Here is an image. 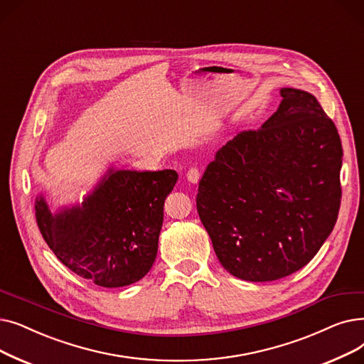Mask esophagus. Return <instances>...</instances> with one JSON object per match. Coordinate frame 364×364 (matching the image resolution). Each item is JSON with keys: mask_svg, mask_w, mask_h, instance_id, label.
Instances as JSON below:
<instances>
[{"mask_svg": "<svg viewBox=\"0 0 364 364\" xmlns=\"http://www.w3.org/2000/svg\"><path fill=\"white\" fill-rule=\"evenodd\" d=\"M200 176H201V173H200V170L197 167H191V168L188 170V173H186V179L189 182H193V183H197L200 181Z\"/></svg>", "mask_w": 364, "mask_h": 364, "instance_id": "1", "label": "esophagus"}]
</instances>
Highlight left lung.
<instances>
[{"instance_id": "obj_1", "label": "left lung", "mask_w": 364, "mask_h": 364, "mask_svg": "<svg viewBox=\"0 0 364 364\" xmlns=\"http://www.w3.org/2000/svg\"><path fill=\"white\" fill-rule=\"evenodd\" d=\"M280 93L279 109L223 145L198 185L197 212L219 262L247 282H274L305 267L341 205L335 123L313 95Z\"/></svg>"}]
</instances>
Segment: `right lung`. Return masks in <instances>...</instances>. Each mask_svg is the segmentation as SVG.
I'll use <instances>...</instances> for the list:
<instances>
[{"label":"right lung","mask_w":364,"mask_h":364,"mask_svg":"<svg viewBox=\"0 0 364 364\" xmlns=\"http://www.w3.org/2000/svg\"><path fill=\"white\" fill-rule=\"evenodd\" d=\"M178 181L175 170H109L82 207L51 215L37 197L36 216L59 261L100 287L139 282L159 250L166 197Z\"/></svg>","instance_id":"obj_1"}]
</instances>
